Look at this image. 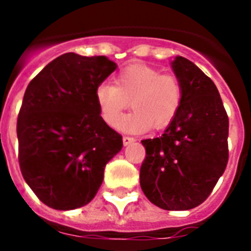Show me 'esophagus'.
<instances>
[{
  "mask_svg": "<svg viewBox=\"0 0 251 251\" xmlns=\"http://www.w3.org/2000/svg\"><path fill=\"white\" fill-rule=\"evenodd\" d=\"M122 142H124V146H127V145H130V143L135 142V138L129 137V135H125V137L122 138Z\"/></svg>",
  "mask_w": 251,
  "mask_h": 251,
  "instance_id": "obj_1",
  "label": "esophagus"
}]
</instances>
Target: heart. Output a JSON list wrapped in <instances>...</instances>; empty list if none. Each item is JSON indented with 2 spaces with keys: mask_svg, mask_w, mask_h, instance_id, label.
<instances>
[{
  "mask_svg": "<svg viewBox=\"0 0 251 251\" xmlns=\"http://www.w3.org/2000/svg\"><path fill=\"white\" fill-rule=\"evenodd\" d=\"M100 116L106 125L116 126L124 110L126 116L120 129L127 133H142L164 129L178 114L183 101V86L175 74H161L150 65L135 62L121 69L113 76V84L100 83L94 92Z\"/></svg>",
  "mask_w": 251,
  "mask_h": 251,
  "instance_id": "b5f03b06",
  "label": "heart"
}]
</instances>
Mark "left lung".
Segmentation results:
<instances>
[{"label":"left lung","mask_w":251,"mask_h":251,"mask_svg":"<svg viewBox=\"0 0 251 251\" xmlns=\"http://www.w3.org/2000/svg\"><path fill=\"white\" fill-rule=\"evenodd\" d=\"M183 86L178 114L159 138L145 139L141 187L155 206L191 210L208 198L228 163L229 121L215 83L183 57L172 62Z\"/></svg>","instance_id":"1"}]
</instances>
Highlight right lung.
I'll list each match as a JSON object with an SVG mask.
<instances>
[{
  "label": "right lung",
  "instance_id": "obj_1",
  "mask_svg": "<svg viewBox=\"0 0 251 251\" xmlns=\"http://www.w3.org/2000/svg\"><path fill=\"white\" fill-rule=\"evenodd\" d=\"M116 70L104 56L65 53L29 84L18 114V160L23 178L54 210L90 203L122 135L106 125L95 88Z\"/></svg>",
  "mask_w": 251,
  "mask_h": 251
}]
</instances>
